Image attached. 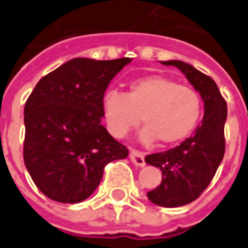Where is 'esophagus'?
Wrapping results in <instances>:
<instances>
[{
	"mask_svg": "<svg viewBox=\"0 0 248 248\" xmlns=\"http://www.w3.org/2000/svg\"><path fill=\"white\" fill-rule=\"evenodd\" d=\"M129 158L131 161L135 164L136 167H144L146 165V161H144V154L142 151L138 150H131L129 151Z\"/></svg>",
	"mask_w": 248,
	"mask_h": 248,
	"instance_id": "1",
	"label": "esophagus"
}]
</instances>
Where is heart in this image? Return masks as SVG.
<instances>
[{"label": "heart", "mask_w": 248, "mask_h": 248, "mask_svg": "<svg viewBox=\"0 0 248 248\" xmlns=\"http://www.w3.org/2000/svg\"><path fill=\"white\" fill-rule=\"evenodd\" d=\"M105 125L114 138H124L142 121L144 143L158 139L164 146L186 140L197 129L203 104L197 90L161 75L132 79L125 94L106 91L101 102Z\"/></svg>", "instance_id": "1"}]
</instances>
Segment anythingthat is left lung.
<instances>
[{
	"label": "left lung",
	"mask_w": 248,
	"mask_h": 248,
	"mask_svg": "<svg viewBox=\"0 0 248 248\" xmlns=\"http://www.w3.org/2000/svg\"><path fill=\"white\" fill-rule=\"evenodd\" d=\"M161 62L179 68L205 104L203 119L194 135L177 147L144 158L149 165L159 168L162 172V182L147 192V198L158 206L179 207L191 203L206 190L224 158L227 102L210 76L183 61Z\"/></svg>",
	"instance_id": "1"
}]
</instances>
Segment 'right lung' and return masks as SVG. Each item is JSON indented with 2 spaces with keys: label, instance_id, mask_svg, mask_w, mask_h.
I'll return each mask as SVG.
<instances>
[{
  "label": "right lung",
  "instance_id": "1",
  "mask_svg": "<svg viewBox=\"0 0 248 248\" xmlns=\"http://www.w3.org/2000/svg\"><path fill=\"white\" fill-rule=\"evenodd\" d=\"M131 58H74L43 76L24 106L23 157L35 186L53 201L78 203L95 191L105 167L128 149L101 124L102 97Z\"/></svg>",
  "mask_w": 248,
  "mask_h": 248
}]
</instances>
